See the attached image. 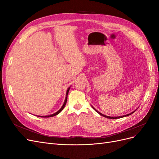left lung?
I'll return each instance as SVG.
<instances>
[{
  "label": "left lung",
  "mask_w": 159,
  "mask_h": 159,
  "mask_svg": "<svg viewBox=\"0 0 159 159\" xmlns=\"http://www.w3.org/2000/svg\"><path fill=\"white\" fill-rule=\"evenodd\" d=\"M93 109L97 113H98L99 115H102V116H103V117H106V118H108V119H119V118H121V117H126V116H128V115H131L132 113H133L134 111H133V112H132V113H129V114H127V115H123V116H119V117H109V116H107V115H103V114H102V113H101L100 112H99L98 111H97L96 110L94 107H93Z\"/></svg>",
  "instance_id": "obj_1"
}]
</instances>
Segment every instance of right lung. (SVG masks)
I'll list each match as a JSON object with an SVG mask.
<instances>
[{
	"instance_id": "obj_1",
	"label": "right lung",
	"mask_w": 159,
	"mask_h": 159,
	"mask_svg": "<svg viewBox=\"0 0 159 159\" xmlns=\"http://www.w3.org/2000/svg\"><path fill=\"white\" fill-rule=\"evenodd\" d=\"M69 90H70V88L68 89V90H67V92H66V99H65V102H64L63 105H62V107H61V109L58 111H57L56 113H54V114H52V115H48V116H41V117H53V116H55V115H57V114H59V113L61 111L63 110V109L64 108L65 105H66V104L67 99H68V92H69Z\"/></svg>"
}]
</instances>
